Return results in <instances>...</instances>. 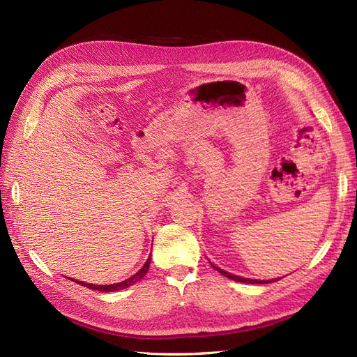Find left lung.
Wrapping results in <instances>:
<instances>
[{"label":"left lung","mask_w":357,"mask_h":357,"mask_svg":"<svg viewBox=\"0 0 357 357\" xmlns=\"http://www.w3.org/2000/svg\"><path fill=\"white\" fill-rule=\"evenodd\" d=\"M211 266L215 269V271H219L222 275H225V277H228V278H231V280H235V282H240V283H252V284H266V283H273V282H277V280H280V278H274V280H252V278H244V277H238V275H234V274H229V273H226V271H223V269H220V268H218L215 265H213L211 264Z\"/></svg>","instance_id":"8db88e82"}]
</instances>
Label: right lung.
<instances>
[{
    "label": "right lung",
    "mask_w": 357,
    "mask_h": 357,
    "mask_svg": "<svg viewBox=\"0 0 357 357\" xmlns=\"http://www.w3.org/2000/svg\"><path fill=\"white\" fill-rule=\"evenodd\" d=\"M149 265H150V256L147 259V262L144 264V266L139 269V271L137 274H134L131 278L125 280V282H121V283H116V284H109V286H98V284H91V283H83V282H77V280H73V282H77L79 284L88 287V289H92V290H100V291H116V290H122V289H126L129 286L135 284L137 282H139L142 280L147 271H149Z\"/></svg>",
    "instance_id": "1"
}]
</instances>
